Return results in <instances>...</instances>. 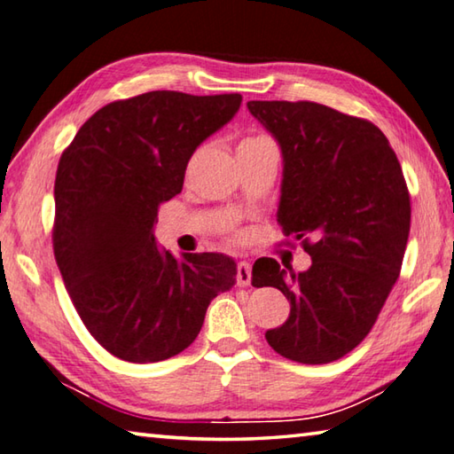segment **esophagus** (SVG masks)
<instances>
[{
    "label": "esophagus",
    "instance_id": "esophagus-1",
    "mask_svg": "<svg viewBox=\"0 0 454 454\" xmlns=\"http://www.w3.org/2000/svg\"><path fill=\"white\" fill-rule=\"evenodd\" d=\"M250 279H252V266L248 262H240L238 263V274H236L238 286H250Z\"/></svg>",
    "mask_w": 454,
    "mask_h": 454
}]
</instances>
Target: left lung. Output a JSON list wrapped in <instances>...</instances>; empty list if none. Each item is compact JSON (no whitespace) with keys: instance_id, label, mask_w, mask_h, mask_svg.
I'll use <instances>...</instances> for the list:
<instances>
[{"instance_id":"1","label":"left lung","mask_w":454,"mask_h":454,"mask_svg":"<svg viewBox=\"0 0 454 454\" xmlns=\"http://www.w3.org/2000/svg\"><path fill=\"white\" fill-rule=\"evenodd\" d=\"M248 111L282 151L279 226L311 255L300 274L255 260L252 286L290 301L266 340L298 364H332L365 340L399 278L411 228L401 164L373 122L332 106L250 101Z\"/></svg>"}]
</instances>
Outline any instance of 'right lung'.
Here are the masks:
<instances>
[{"instance_id":"right-lung-1","label":"right lung","mask_w":454,"mask_h":454,"mask_svg":"<svg viewBox=\"0 0 454 454\" xmlns=\"http://www.w3.org/2000/svg\"><path fill=\"white\" fill-rule=\"evenodd\" d=\"M242 95L151 90L98 109L61 154L53 252L79 317L130 364L178 356L206 309L236 284L224 254L159 248V204L183 191L196 148L234 119Z\"/></svg>"}]
</instances>
